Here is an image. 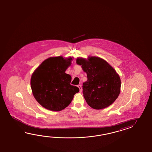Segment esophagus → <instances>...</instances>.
<instances>
[{
	"mask_svg": "<svg viewBox=\"0 0 152 152\" xmlns=\"http://www.w3.org/2000/svg\"><path fill=\"white\" fill-rule=\"evenodd\" d=\"M77 87H79V88L80 92H82V87H81V86L80 85H79L77 86Z\"/></svg>",
	"mask_w": 152,
	"mask_h": 152,
	"instance_id": "34e87169",
	"label": "esophagus"
}]
</instances>
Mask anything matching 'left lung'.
<instances>
[{
  "mask_svg": "<svg viewBox=\"0 0 152 152\" xmlns=\"http://www.w3.org/2000/svg\"><path fill=\"white\" fill-rule=\"evenodd\" d=\"M77 65L87 74L83 83L84 97L87 104L96 110L109 107L116 100L121 92V81L116 70L103 58L78 57Z\"/></svg>",
  "mask_w": 152,
  "mask_h": 152,
  "instance_id": "left-lung-1",
  "label": "left lung"
}]
</instances>
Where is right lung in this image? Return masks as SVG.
<instances>
[{
  "instance_id": "obj_1",
  "label": "right lung",
  "mask_w": 152,
  "mask_h": 152,
  "mask_svg": "<svg viewBox=\"0 0 152 152\" xmlns=\"http://www.w3.org/2000/svg\"><path fill=\"white\" fill-rule=\"evenodd\" d=\"M73 57H50L39 65L31 75L30 85L36 101L46 109L64 110L71 103L79 88L70 84L72 77L65 73Z\"/></svg>"
}]
</instances>
